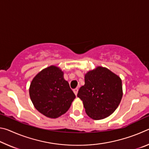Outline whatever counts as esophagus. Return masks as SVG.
I'll use <instances>...</instances> for the list:
<instances>
[{"instance_id": "esophagus-1", "label": "esophagus", "mask_w": 149, "mask_h": 149, "mask_svg": "<svg viewBox=\"0 0 149 149\" xmlns=\"http://www.w3.org/2000/svg\"><path fill=\"white\" fill-rule=\"evenodd\" d=\"M74 93H75V95L77 96V93H78V89H77V88H76V89H74Z\"/></svg>"}]
</instances>
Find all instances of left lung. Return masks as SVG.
<instances>
[{
	"mask_svg": "<svg viewBox=\"0 0 149 149\" xmlns=\"http://www.w3.org/2000/svg\"><path fill=\"white\" fill-rule=\"evenodd\" d=\"M122 95L120 77L103 67H98L85 74V85L77 93L87 114L95 120L112 114L119 106Z\"/></svg>",
	"mask_w": 149,
	"mask_h": 149,
	"instance_id": "1",
	"label": "left lung"
}]
</instances>
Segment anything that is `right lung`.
I'll list each match as a JSON object with an SVG mask.
<instances>
[{
    "label": "right lung",
    "mask_w": 149,
    "mask_h": 149,
    "mask_svg": "<svg viewBox=\"0 0 149 149\" xmlns=\"http://www.w3.org/2000/svg\"><path fill=\"white\" fill-rule=\"evenodd\" d=\"M63 72L54 65L40 72L29 87V96L35 108L50 118H56L69 110L75 95Z\"/></svg>",
    "instance_id": "right-lung-1"
}]
</instances>
